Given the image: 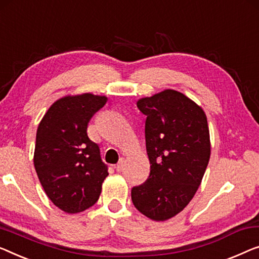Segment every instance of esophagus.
Here are the masks:
<instances>
[{"mask_svg": "<svg viewBox=\"0 0 259 259\" xmlns=\"http://www.w3.org/2000/svg\"><path fill=\"white\" fill-rule=\"evenodd\" d=\"M123 167H125V159L121 157V159L119 160V162L117 164V167H115V169H117V171H122Z\"/></svg>", "mask_w": 259, "mask_h": 259, "instance_id": "obj_1", "label": "esophagus"}]
</instances>
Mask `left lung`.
<instances>
[{
  "label": "left lung",
  "mask_w": 259,
  "mask_h": 259,
  "mask_svg": "<svg viewBox=\"0 0 259 259\" xmlns=\"http://www.w3.org/2000/svg\"><path fill=\"white\" fill-rule=\"evenodd\" d=\"M146 117V149L151 171L145 183L133 187L132 202L142 215L167 221L185 209L210 159L207 115L192 99L163 90L138 100Z\"/></svg>",
  "instance_id": "8db88e82"
}]
</instances>
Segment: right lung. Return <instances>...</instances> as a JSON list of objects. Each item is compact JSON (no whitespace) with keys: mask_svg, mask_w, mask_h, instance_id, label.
<instances>
[{"mask_svg":"<svg viewBox=\"0 0 259 259\" xmlns=\"http://www.w3.org/2000/svg\"><path fill=\"white\" fill-rule=\"evenodd\" d=\"M106 102L92 93L65 96L49 107L37 128V176L52 203L67 213L92 207L108 175L98 145L88 137L90 119Z\"/></svg>","mask_w":259,"mask_h":259,"instance_id":"add662e5","label":"right lung"}]
</instances>
